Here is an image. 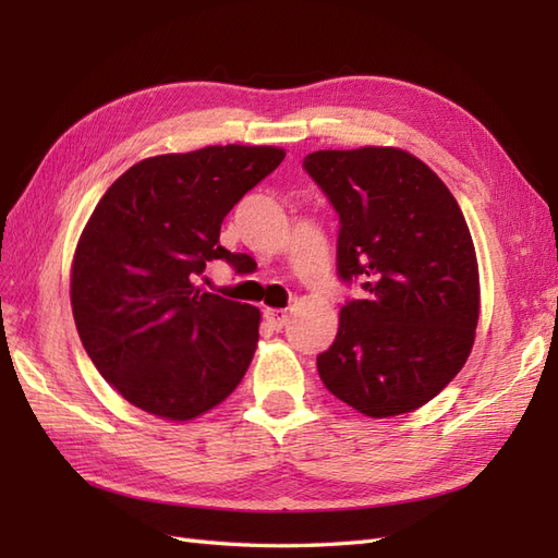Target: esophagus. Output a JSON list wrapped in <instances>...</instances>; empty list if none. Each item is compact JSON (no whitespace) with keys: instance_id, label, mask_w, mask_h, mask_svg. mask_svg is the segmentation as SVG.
<instances>
[{"instance_id":"34e87169","label":"esophagus","mask_w":558,"mask_h":558,"mask_svg":"<svg viewBox=\"0 0 558 558\" xmlns=\"http://www.w3.org/2000/svg\"><path fill=\"white\" fill-rule=\"evenodd\" d=\"M264 318H266L270 328L280 330L282 326H286V324L290 322V314H288L286 310H266V312H264Z\"/></svg>"}]
</instances>
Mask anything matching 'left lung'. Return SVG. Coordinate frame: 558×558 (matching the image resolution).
Here are the masks:
<instances>
[{
    "instance_id": "1",
    "label": "left lung",
    "mask_w": 558,
    "mask_h": 558,
    "mask_svg": "<svg viewBox=\"0 0 558 558\" xmlns=\"http://www.w3.org/2000/svg\"><path fill=\"white\" fill-rule=\"evenodd\" d=\"M304 168L340 216V278L366 290L340 310L318 376L366 417L417 410L475 345L480 266L465 216L441 177L402 148L316 150Z\"/></svg>"
}]
</instances>
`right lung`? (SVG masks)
Instances as JSON below:
<instances>
[{"instance_id": "obj_1", "label": "right lung", "mask_w": 558, "mask_h": 558, "mask_svg": "<svg viewBox=\"0 0 558 558\" xmlns=\"http://www.w3.org/2000/svg\"><path fill=\"white\" fill-rule=\"evenodd\" d=\"M286 158L278 146L165 153L117 177L71 260V312L83 348L117 393L153 417L189 422L240 386L260 312L196 286L220 225Z\"/></svg>"}]
</instances>
